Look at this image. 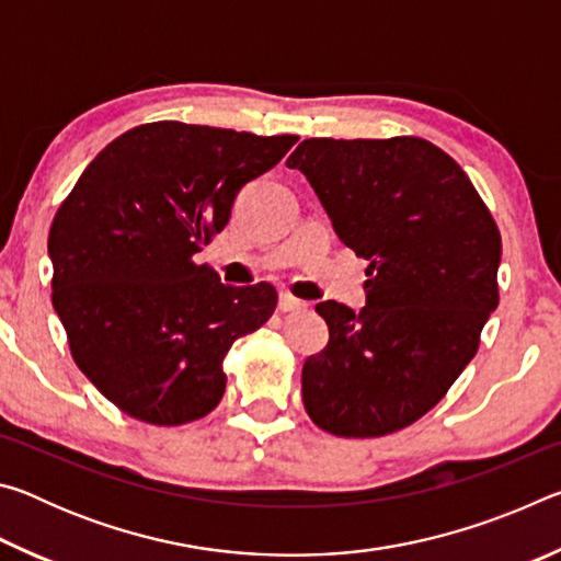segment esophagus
<instances>
[{
  "mask_svg": "<svg viewBox=\"0 0 561 561\" xmlns=\"http://www.w3.org/2000/svg\"><path fill=\"white\" fill-rule=\"evenodd\" d=\"M279 309L282 311H297V309H307V301H301L297 297H291V294H279Z\"/></svg>",
  "mask_w": 561,
  "mask_h": 561,
  "instance_id": "1",
  "label": "esophagus"
}]
</instances>
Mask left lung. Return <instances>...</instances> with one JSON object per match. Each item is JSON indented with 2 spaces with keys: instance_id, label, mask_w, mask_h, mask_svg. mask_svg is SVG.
Returning <instances> with one entry per match:
<instances>
[{
  "instance_id": "1",
  "label": "left lung",
  "mask_w": 561,
  "mask_h": 561,
  "mask_svg": "<svg viewBox=\"0 0 561 561\" xmlns=\"http://www.w3.org/2000/svg\"><path fill=\"white\" fill-rule=\"evenodd\" d=\"M299 168L341 242L368 260L366 307L321 301L329 344L304 360L311 421L339 438L415 423L478 354L500 301L495 217L465 170L415 136L307 138Z\"/></svg>"
}]
</instances>
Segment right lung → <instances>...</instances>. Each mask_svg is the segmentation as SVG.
Masks as SVG:
<instances>
[{"mask_svg": "<svg viewBox=\"0 0 561 561\" xmlns=\"http://www.w3.org/2000/svg\"><path fill=\"white\" fill-rule=\"evenodd\" d=\"M297 136L144 123L101 150L54 215L51 301L83 376L150 425L220 403L222 360L274 314L277 291L227 287L193 257L225 230L237 193Z\"/></svg>", "mask_w": 561, "mask_h": 561, "instance_id": "add662e5", "label": "right lung"}]
</instances>
